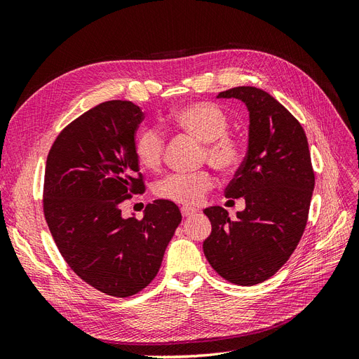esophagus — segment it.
<instances>
[{"mask_svg":"<svg viewBox=\"0 0 359 359\" xmlns=\"http://www.w3.org/2000/svg\"><path fill=\"white\" fill-rule=\"evenodd\" d=\"M181 214H182L184 219H187V217H191V215L196 214V211L191 210V208H187V206H182V208H181Z\"/></svg>","mask_w":359,"mask_h":359,"instance_id":"34e87169","label":"esophagus"}]
</instances>
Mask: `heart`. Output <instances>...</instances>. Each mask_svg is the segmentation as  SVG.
I'll return each instance as SVG.
<instances>
[{
    "mask_svg": "<svg viewBox=\"0 0 359 359\" xmlns=\"http://www.w3.org/2000/svg\"><path fill=\"white\" fill-rule=\"evenodd\" d=\"M169 123L184 133H189L205 144L203 153L214 168L222 172L235 170L243 160L240 140L226 133L229 119L220 106L211 102H194L182 104L169 115ZM165 139L156 128H145L136 136L135 156L145 169H157L163 158ZM214 186L208 172L175 173L158 182L157 196L187 206L199 205L205 194Z\"/></svg>",
    "mask_w": 359,
    "mask_h": 359,
    "instance_id": "b5f03b06",
    "label": "heart"
}]
</instances>
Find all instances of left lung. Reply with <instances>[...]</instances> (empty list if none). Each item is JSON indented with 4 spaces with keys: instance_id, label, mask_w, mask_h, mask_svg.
<instances>
[{
    "instance_id": "1",
    "label": "left lung",
    "mask_w": 359,
    "mask_h": 359,
    "mask_svg": "<svg viewBox=\"0 0 359 359\" xmlns=\"http://www.w3.org/2000/svg\"><path fill=\"white\" fill-rule=\"evenodd\" d=\"M217 99H238L248 111L247 154L224 191L244 198L245 210L236 220L222 206L203 210L212 226L203 253L224 280L253 286L287 262L306 229L314 189L309 142L297 118L264 90L236 86Z\"/></svg>"
}]
</instances>
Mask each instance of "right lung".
<instances>
[{"label": "right lung", "instance_id": "1", "mask_svg": "<svg viewBox=\"0 0 359 359\" xmlns=\"http://www.w3.org/2000/svg\"><path fill=\"white\" fill-rule=\"evenodd\" d=\"M144 112L132 102L100 103L69 124L46 160L43 211L61 256L83 281L126 298L157 276L181 212L165 199L142 220L124 219L121 203L144 190L135 133Z\"/></svg>", "mask_w": 359, "mask_h": 359}]
</instances>
